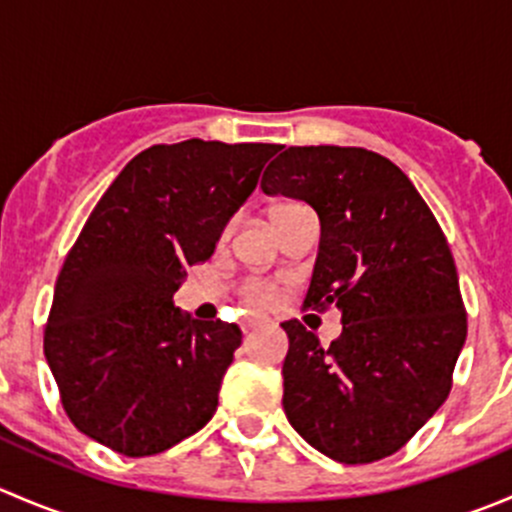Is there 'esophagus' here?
Masks as SVG:
<instances>
[{
    "label": "esophagus",
    "instance_id": "34e87169",
    "mask_svg": "<svg viewBox=\"0 0 512 512\" xmlns=\"http://www.w3.org/2000/svg\"><path fill=\"white\" fill-rule=\"evenodd\" d=\"M262 324H265V319H260V317H255V319H247V322H242V332H252V329L262 327Z\"/></svg>",
    "mask_w": 512,
    "mask_h": 512
}]
</instances>
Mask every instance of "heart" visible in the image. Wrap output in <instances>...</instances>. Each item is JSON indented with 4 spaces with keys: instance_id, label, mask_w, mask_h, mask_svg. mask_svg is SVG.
Returning a JSON list of instances; mask_svg holds the SVG:
<instances>
[{
    "instance_id": "1",
    "label": "heart",
    "mask_w": 512,
    "mask_h": 512,
    "mask_svg": "<svg viewBox=\"0 0 512 512\" xmlns=\"http://www.w3.org/2000/svg\"><path fill=\"white\" fill-rule=\"evenodd\" d=\"M280 208H285V205H280ZM245 292H247V297L257 304H270L272 299H275V287L267 285V282H260V280L250 282V285L245 287Z\"/></svg>"
}]
</instances>
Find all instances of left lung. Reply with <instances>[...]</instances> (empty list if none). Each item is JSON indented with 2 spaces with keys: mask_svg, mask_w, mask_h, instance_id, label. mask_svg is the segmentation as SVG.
<instances>
[{
  "mask_svg": "<svg viewBox=\"0 0 512 512\" xmlns=\"http://www.w3.org/2000/svg\"><path fill=\"white\" fill-rule=\"evenodd\" d=\"M267 195L317 213V262L304 307L342 312L329 347L282 322L287 421L332 461L399 451L451 391L466 344L456 262L404 170L366 148L292 146L262 175Z\"/></svg>",
  "mask_w": 512,
  "mask_h": 512,
  "instance_id": "left-lung-1",
  "label": "left lung"
}]
</instances>
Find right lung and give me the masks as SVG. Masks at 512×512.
Masks as SVG:
<instances>
[{
	"label": "right lung",
	"mask_w": 512,
	"mask_h": 512,
	"mask_svg": "<svg viewBox=\"0 0 512 512\" xmlns=\"http://www.w3.org/2000/svg\"><path fill=\"white\" fill-rule=\"evenodd\" d=\"M272 143L190 141L138 153L98 200L54 287L44 354L71 423L123 456L168 451L218 409L237 324L175 307L215 252Z\"/></svg>",
	"instance_id": "add662e5"
}]
</instances>
